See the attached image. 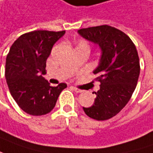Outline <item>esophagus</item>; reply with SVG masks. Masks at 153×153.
Listing matches in <instances>:
<instances>
[{"instance_id":"obj_1","label":"esophagus","mask_w":153,"mask_h":153,"mask_svg":"<svg viewBox=\"0 0 153 153\" xmlns=\"http://www.w3.org/2000/svg\"><path fill=\"white\" fill-rule=\"evenodd\" d=\"M73 89H74V91L76 92V93H82V92H83V90L79 89V88H77V87H73Z\"/></svg>"}]
</instances>
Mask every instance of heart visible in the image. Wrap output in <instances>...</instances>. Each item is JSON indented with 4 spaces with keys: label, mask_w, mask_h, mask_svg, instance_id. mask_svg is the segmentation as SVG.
<instances>
[{
    "label": "heart",
    "mask_w": 153,
    "mask_h": 153,
    "mask_svg": "<svg viewBox=\"0 0 153 153\" xmlns=\"http://www.w3.org/2000/svg\"><path fill=\"white\" fill-rule=\"evenodd\" d=\"M78 47H87L88 48V45H87V43L85 42V41H79Z\"/></svg>",
    "instance_id": "heart-1"
}]
</instances>
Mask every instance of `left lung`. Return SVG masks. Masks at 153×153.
<instances>
[{"label": "left lung", "mask_w": 153, "mask_h": 153, "mask_svg": "<svg viewBox=\"0 0 153 153\" xmlns=\"http://www.w3.org/2000/svg\"><path fill=\"white\" fill-rule=\"evenodd\" d=\"M78 33L101 50L94 71L100 88L95 93L94 105L83 110L96 120H109L125 107L136 88L140 72L136 47L125 33L108 25L81 28Z\"/></svg>", "instance_id": "1"}]
</instances>
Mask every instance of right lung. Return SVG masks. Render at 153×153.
Returning <instances> with one entry per match:
<instances>
[{
	"label": "right lung",
	"mask_w": 153,
	"mask_h": 153,
	"mask_svg": "<svg viewBox=\"0 0 153 153\" xmlns=\"http://www.w3.org/2000/svg\"><path fill=\"white\" fill-rule=\"evenodd\" d=\"M65 33L37 30L24 33L13 43L7 55L5 77L8 89L18 105L30 115L51 112L67 87L65 83L51 86L42 76L51 50Z\"/></svg>",
	"instance_id": "add662e5"
}]
</instances>
